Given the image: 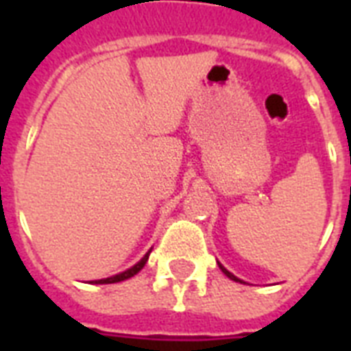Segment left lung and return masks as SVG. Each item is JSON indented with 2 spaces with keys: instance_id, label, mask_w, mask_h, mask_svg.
<instances>
[{
  "instance_id": "1",
  "label": "left lung",
  "mask_w": 351,
  "mask_h": 351,
  "mask_svg": "<svg viewBox=\"0 0 351 351\" xmlns=\"http://www.w3.org/2000/svg\"><path fill=\"white\" fill-rule=\"evenodd\" d=\"M219 267H220V269H222V273H224L226 277H230L231 280H234V282H242V280H240V278H237V277H234L233 273H230V271H228V269H226V267L222 266V264H219Z\"/></svg>"
}]
</instances>
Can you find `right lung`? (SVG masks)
Here are the masks:
<instances>
[{
  "label": "right lung",
  "mask_w": 351,
  "mask_h": 351,
  "mask_svg": "<svg viewBox=\"0 0 351 351\" xmlns=\"http://www.w3.org/2000/svg\"><path fill=\"white\" fill-rule=\"evenodd\" d=\"M149 253H151V251H147V253L143 255L142 261L138 262V264H134L132 267H129V269H125V271L118 273V275H112V277H109V278H100V280H95V282L96 284H114V282H121V280H127V278L134 277V275H136V273L140 271L143 266H145V262H147V258H149Z\"/></svg>",
  "instance_id": "add662e5"
}]
</instances>
